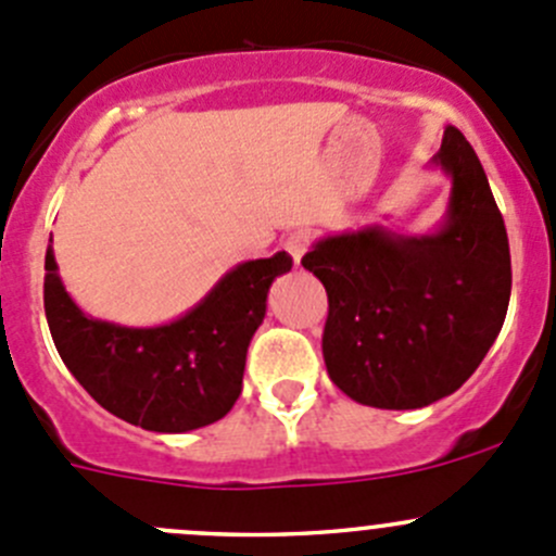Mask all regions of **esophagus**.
Returning a JSON list of instances; mask_svg holds the SVG:
<instances>
[{
    "mask_svg": "<svg viewBox=\"0 0 556 556\" xmlns=\"http://www.w3.org/2000/svg\"><path fill=\"white\" fill-rule=\"evenodd\" d=\"M285 250L290 252V257L295 261V266H301V257H304L306 250H309V233L306 231L288 233V239H285Z\"/></svg>",
    "mask_w": 556,
    "mask_h": 556,
    "instance_id": "esophagus-1",
    "label": "esophagus"
}]
</instances>
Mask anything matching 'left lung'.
<instances>
[{"instance_id":"1","label":"left lung","mask_w":556,"mask_h":556,"mask_svg":"<svg viewBox=\"0 0 556 556\" xmlns=\"http://www.w3.org/2000/svg\"><path fill=\"white\" fill-rule=\"evenodd\" d=\"M433 166L452 179L433 233L371 226L319 239L301 261L328 293L330 379L363 406L403 412L452 395L506 319L511 252L479 155L450 126Z\"/></svg>"}]
</instances>
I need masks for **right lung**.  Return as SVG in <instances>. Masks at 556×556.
<instances>
[{"instance_id":"1","label":"right lung","mask_w":556,"mask_h":556,"mask_svg":"<svg viewBox=\"0 0 556 556\" xmlns=\"http://www.w3.org/2000/svg\"><path fill=\"white\" fill-rule=\"evenodd\" d=\"M290 266L288 252L239 263L182 317L126 328L88 317L72 301L48 247L45 317L64 366L99 406L153 433H188L237 403L268 288Z\"/></svg>"}]
</instances>
